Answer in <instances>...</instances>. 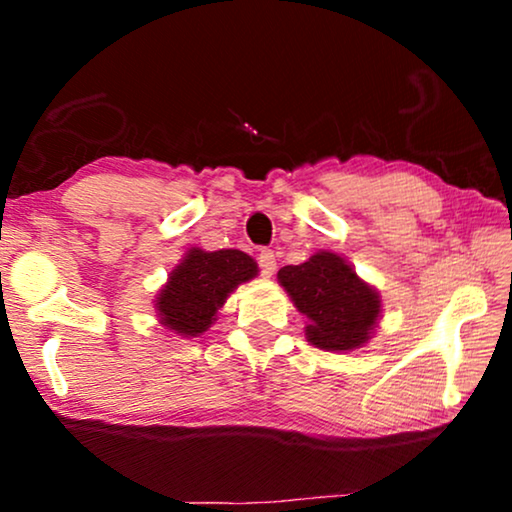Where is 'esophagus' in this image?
Returning <instances> with one entry per match:
<instances>
[{
	"mask_svg": "<svg viewBox=\"0 0 512 512\" xmlns=\"http://www.w3.org/2000/svg\"><path fill=\"white\" fill-rule=\"evenodd\" d=\"M258 268H261V272H263L265 277L275 275V270H277V256H275V251L263 249L261 254H258Z\"/></svg>",
	"mask_w": 512,
	"mask_h": 512,
	"instance_id": "obj_1",
	"label": "esophagus"
}]
</instances>
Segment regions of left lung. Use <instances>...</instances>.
<instances>
[{
  "label": "left lung",
  "mask_w": 512,
  "mask_h": 512,
  "mask_svg": "<svg viewBox=\"0 0 512 512\" xmlns=\"http://www.w3.org/2000/svg\"><path fill=\"white\" fill-rule=\"evenodd\" d=\"M279 284L310 319L307 340L326 352H349L368 342L380 319L382 300L345 258L319 251L300 265H284Z\"/></svg>",
  "instance_id": "obj_1"
}]
</instances>
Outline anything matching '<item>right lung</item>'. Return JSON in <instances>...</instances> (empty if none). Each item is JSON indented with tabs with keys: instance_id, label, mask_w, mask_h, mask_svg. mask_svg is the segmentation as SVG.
<instances>
[{
	"instance_id": "add662e5",
	"label": "right lung",
	"mask_w": 512,
	"mask_h": 512,
	"mask_svg": "<svg viewBox=\"0 0 512 512\" xmlns=\"http://www.w3.org/2000/svg\"><path fill=\"white\" fill-rule=\"evenodd\" d=\"M256 275V261L240 249L202 251L193 247L158 293L160 324L184 338L205 333L237 284Z\"/></svg>"
}]
</instances>
